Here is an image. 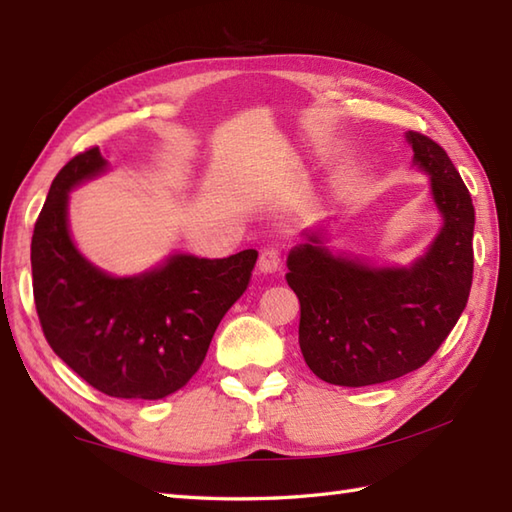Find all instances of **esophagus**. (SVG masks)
I'll return each mask as SVG.
<instances>
[{"instance_id": "obj_1", "label": "esophagus", "mask_w": 512, "mask_h": 512, "mask_svg": "<svg viewBox=\"0 0 512 512\" xmlns=\"http://www.w3.org/2000/svg\"><path fill=\"white\" fill-rule=\"evenodd\" d=\"M281 264V255L277 248H264L262 255H259V262H257V270L264 275H273L279 270Z\"/></svg>"}]
</instances>
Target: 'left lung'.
<instances>
[{"label": "left lung", "mask_w": 512, "mask_h": 512, "mask_svg": "<svg viewBox=\"0 0 512 512\" xmlns=\"http://www.w3.org/2000/svg\"><path fill=\"white\" fill-rule=\"evenodd\" d=\"M413 167L429 176L442 217L429 248L407 266L334 253L328 226L303 231L288 253V286L301 303L299 345L325 383L365 387L422 367L466 308L473 281L471 193L438 143L405 134Z\"/></svg>", "instance_id": "obj_1"}]
</instances>
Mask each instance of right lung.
<instances>
[{"label":"right lung","instance_id":"right-lung-1","mask_svg":"<svg viewBox=\"0 0 512 512\" xmlns=\"http://www.w3.org/2000/svg\"><path fill=\"white\" fill-rule=\"evenodd\" d=\"M99 147L52 180L30 246L43 334L61 361L107 396L158 400L189 383L228 308L244 295L257 250L224 259L171 253L145 273L116 277L76 248L68 204L107 173Z\"/></svg>","mask_w":512,"mask_h":512}]
</instances>
